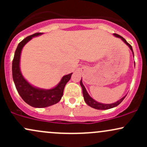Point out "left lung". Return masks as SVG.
<instances>
[{
    "label": "left lung",
    "instance_id": "obj_1",
    "mask_svg": "<svg viewBox=\"0 0 147 147\" xmlns=\"http://www.w3.org/2000/svg\"><path fill=\"white\" fill-rule=\"evenodd\" d=\"M114 36L116 37H118V38H120L121 39H122V41H124V43H125L129 47V48L131 49V50L133 52V57H134V53H133L132 46H131V45H130L129 43H128V42L126 41L122 36H121L120 35L117 34H114ZM80 85L82 88V91H83V95H84V101H85V102L86 103V104L89 106L93 108V109H97V110H107V109H112V108L115 107V106L119 105V104H120V103L122 102L123 100H124V99L125 98V97H126L125 96V97H122V99H120L119 100H118L117 102L113 103V104H102V103L97 102V101H95V99H92V97H91L90 96L88 95V92L86 91V89L85 86H84L83 83H82V79H81V81H80Z\"/></svg>",
    "mask_w": 147,
    "mask_h": 147
}]
</instances>
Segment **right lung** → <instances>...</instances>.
<instances>
[{
	"mask_svg": "<svg viewBox=\"0 0 147 147\" xmlns=\"http://www.w3.org/2000/svg\"><path fill=\"white\" fill-rule=\"evenodd\" d=\"M42 34L43 33L34 34L20 42L15 51L12 61V77L16 90L25 102L35 108L48 107L59 102L63 96L64 87L71 78L72 74L63 76L58 85L49 90L33 86L23 77L20 70V57L22 49L33 37Z\"/></svg>",
	"mask_w": 147,
	"mask_h": 147,
	"instance_id": "obj_1",
	"label": "right lung"
}]
</instances>
